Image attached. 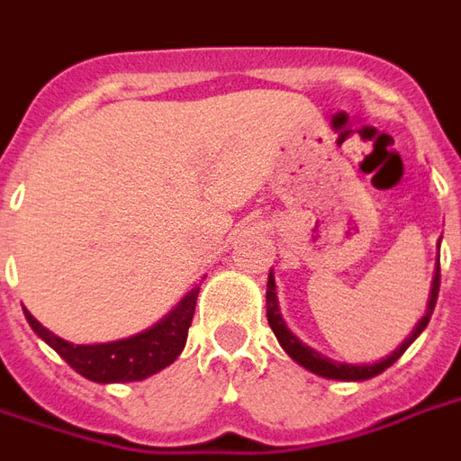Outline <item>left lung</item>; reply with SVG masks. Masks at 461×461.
Instances as JSON below:
<instances>
[{"mask_svg":"<svg viewBox=\"0 0 461 461\" xmlns=\"http://www.w3.org/2000/svg\"><path fill=\"white\" fill-rule=\"evenodd\" d=\"M437 294H439V259H437V271H435V279H432V291H429V301H427V313L422 319L417 321L415 330L407 336L400 346L390 353L383 360H377V363H360V366H353V363H339V360H330V357L321 356L319 350H313L309 348L303 340H299L289 329H286V323L281 319V311H279V299H276V284H274V274H269V281H267V319H269V326L274 330V336L281 343V348L289 353L301 367H306L311 373H316L321 377H329V380H346V383H353V380H367V377H375L380 375L383 370L395 363L397 357L405 353L407 348L412 346V340L427 329V323H429V316H432V311H435L437 303Z\"/></svg>","mask_w":461,"mask_h":461,"instance_id":"left-lung-1","label":"left lung"}]
</instances>
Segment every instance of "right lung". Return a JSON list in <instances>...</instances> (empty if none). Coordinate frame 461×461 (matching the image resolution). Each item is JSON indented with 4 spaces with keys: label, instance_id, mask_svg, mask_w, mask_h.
<instances>
[{
    "label": "right lung",
    "instance_id": "right-lung-1",
    "mask_svg": "<svg viewBox=\"0 0 461 461\" xmlns=\"http://www.w3.org/2000/svg\"><path fill=\"white\" fill-rule=\"evenodd\" d=\"M197 294H200V286L187 291V296L165 319L142 333H135L131 339L111 340V343H94V346H74L44 329L26 309L24 316L36 336L54 348L78 375L88 377L94 383H132V380H145L160 373L162 367L175 363V357L180 356L187 343Z\"/></svg>",
    "mask_w": 461,
    "mask_h": 461
}]
</instances>
